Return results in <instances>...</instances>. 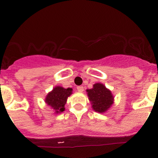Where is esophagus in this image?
Listing matches in <instances>:
<instances>
[{"mask_svg": "<svg viewBox=\"0 0 158 158\" xmlns=\"http://www.w3.org/2000/svg\"><path fill=\"white\" fill-rule=\"evenodd\" d=\"M77 90L79 91V92H82L84 91V88L83 86H78L77 87Z\"/></svg>", "mask_w": 158, "mask_h": 158, "instance_id": "34e87169", "label": "esophagus"}]
</instances>
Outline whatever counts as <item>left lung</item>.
<instances>
[{
    "label": "left lung",
    "mask_w": 158,
    "mask_h": 158,
    "mask_svg": "<svg viewBox=\"0 0 158 158\" xmlns=\"http://www.w3.org/2000/svg\"><path fill=\"white\" fill-rule=\"evenodd\" d=\"M86 92L92 109L96 112H106L114 104V96L104 84L97 82Z\"/></svg>",
    "instance_id": "8db88e82"
}]
</instances>
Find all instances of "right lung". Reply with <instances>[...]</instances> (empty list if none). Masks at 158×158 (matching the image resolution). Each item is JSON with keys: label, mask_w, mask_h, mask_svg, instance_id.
<instances>
[{"label": "right lung", "mask_w": 158, "mask_h": 158, "mask_svg": "<svg viewBox=\"0 0 158 158\" xmlns=\"http://www.w3.org/2000/svg\"><path fill=\"white\" fill-rule=\"evenodd\" d=\"M73 94V89H65L57 85L49 92L45 98V102L54 111V114H59L65 111V105L67 98Z\"/></svg>", "instance_id": "add662e5"}]
</instances>
